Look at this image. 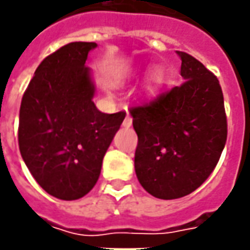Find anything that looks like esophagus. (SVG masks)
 Wrapping results in <instances>:
<instances>
[{"mask_svg":"<svg viewBox=\"0 0 250 250\" xmlns=\"http://www.w3.org/2000/svg\"><path fill=\"white\" fill-rule=\"evenodd\" d=\"M130 125H132V117H130L129 114H126L125 120H124V122H122V126H124V128H129Z\"/></svg>","mask_w":250,"mask_h":250,"instance_id":"34e87169","label":"esophagus"}]
</instances>
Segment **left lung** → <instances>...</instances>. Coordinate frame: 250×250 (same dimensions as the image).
Listing matches in <instances>:
<instances>
[{"label": "left lung", "mask_w": 250, "mask_h": 250, "mask_svg": "<svg viewBox=\"0 0 250 250\" xmlns=\"http://www.w3.org/2000/svg\"><path fill=\"white\" fill-rule=\"evenodd\" d=\"M177 53L183 82L151 103L130 108L139 139L137 180L160 199L197 190L213 172L227 140L219 80L191 55Z\"/></svg>", "instance_id": "8db88e82"}]
</instances>
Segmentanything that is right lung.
<instances>
[{
    "mask_svg": "<svg viewBox=\"0 0 250 250\" xmlns=\"http://www.w3.org/2000/svg\"><path fill=\"white\" fill-rule=\"evenodd\" d=\"M96 42H71L37 67L19 114L21 158L52 197L82 198L98 182L103 157L121 126L124 111L104 114L93 103L88 53Z\"/></svg>",
    "mask_w": 250,
    "mask_h": 250,
    "instance_id": "right-lung-1",
    "label": "right lung"
}]
</instances>
